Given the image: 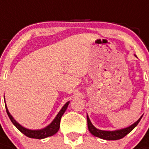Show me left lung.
Segmentation results:
<instances>
[{
	"label": "left lung",
	"instance_id": "1",
	"mask_svg": "<svg viewBox=\"0 0 149 149\" xmlns=\"http://www.w3.org/2000/svg\"><path fill=\"white\" fill-rule=\"evenodd\" d=\"M141 118H142V116L140 117V119L138 120L137 121H136L134 124H132V125L128 126L127 128L119 129V130H115V131H104V130H100L96 127H94L87 115L88 128V130H89L91 133L95 136H97V137L103 139V140H106V141H116V140H120L121 138L125 137L126 135L128 134L138 125V123L140 122Z\"/></svg>",
	"mask_w": 149,
	"mask_h": 149
}]
</instances>
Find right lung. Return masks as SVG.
Instances as JSON below:
<instances>
[{"mask_svg": "<svg viewBox=\"0 0 149 149\" xmlns=\"http://www.w3.org/2000/svg\"><path fill=\"white\" fill-rule=\"evenodd\" d=\"M68 104H69V101H68L67 103L65 104L64 106L62 107V109L61 111L58 112V114L56 115L55 119L52 121V123L49 125L48 126H46L45 128L42 129H38V130H31V129H28V128H24L23 126H21L20 124H18L17 122L15 120L13 117L12 116L11 114L8 112L6 104H5V108H6V112L8 114V117L11 120L12 123L17 127L18 130L21 132L24 135H25L26 136L29 138H34V139H44V138L48 137V136H51L52 135L56 134L58 132L59 128H60V122H61V119L63 114L65 113V112L67 109Z\"/></svg>", "mask_w": 149, "mask_h": 149, "instance_id": "1", "label": "right lung"}]
</instances>
